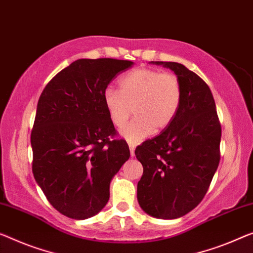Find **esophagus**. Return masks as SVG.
I'll use <instances>...</instances> for the list:
<instances>
[{"mask_svg": "<svg viewBox=\"0 0 253 253\" xmlns=\"http://www.w3.org/2000/svg\"><path fill=\"white\" fill-rule=\"evenodd\" d=\"M129 151H130V156L134 157L135 156V146L133 144H129Z\"/></svg>", "mask_w": 253, "mask_h": 253, "instance_id": "1", "label": "esophagus"}]
</instances>
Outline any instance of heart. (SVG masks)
Segmentation results:
<instances>
[{"label": "heart", "mask_w": 253, "mask_h": 253, "mask_svg": "<svg viewBox=\"0 0 253 253\" xmlns=\"http://www.w3.org/2000/svg\"><path fill=\"white\" fill-rule=\"evenodd\" d=\"M183 100L178 77L150 68H138L119 79V90L107 87L103 103L110 120L122 128V136L130 144H137L153 131H161L174 122Z\"/></svg>", "instance_id": "b5f03b06"}]
</instances>
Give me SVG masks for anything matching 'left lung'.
I'll use <instances>...</instances> for the list:
<instances>
[{"instance_id": "1", "label": "left lung", "mask_w": 253, "mask_h": 253, "mask_svg": "<svg viewBox=\"0 0 253 253\" xmlns=\"http://www.w3.org/2000/svg\"><path fill=\"white\" fill-rule=\"evenodd\" d=\"M172 70L183 100L174 122L135 150L143 166L137 201L150 216L176 219L202 201L220 160L221 127L209 86L182 63L151 61Z\"/></svg>"}]
</instances>
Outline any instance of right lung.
<instances>
[{"instance_id":"1","label":"right lung","mask_w":253,"mask_h":253,"mask_svg":"<svg viewBox=\"0 0 253 253\" xmlns=\"http://www.w3.org/2000/svg\"><path fill=\"white\" fill-rule=\"evenodd\" d=\"M128 60L79 59L56 74L41 94L30 143L33 174L54 208L73 219L99 213L110 182L130 152L116 129L103 92Z\"/></svg>"}]
</instances>
